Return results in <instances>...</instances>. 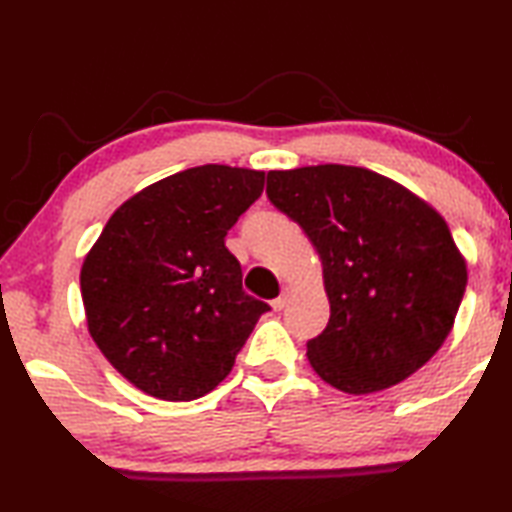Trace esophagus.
<instances>
[{
    "mask_svg": "<svg viewBox=\"0 0 512 512\" xmlns=\"http://www.w3.org/2000/svg\"><path fill=\"white\" fill-rule=\"evenodd\" d=\"M287 300H289V289H284V291H282V296H280V298H275V300L271 302L273 311H282L284 307H287Z\"/></svg>",
    "mask_w": 512,
    "mask_h": 512,
    "instance_id": "1",
    "label": "esophagus"
}]
</instances>
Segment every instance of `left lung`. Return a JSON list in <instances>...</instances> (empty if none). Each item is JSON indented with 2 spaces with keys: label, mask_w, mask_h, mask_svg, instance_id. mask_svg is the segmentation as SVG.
<instances>
[{
  "label": "left lung",
  "mask_w": 512,
  "mask_h": 512,
  "mask_svg": "<svg viewBox=\"0 0 512 512\" xmlns=\"http://www.w3.org/2000/svg\"><path fill=\"white\" fill-rule=\"evenodd\" d=\"M266 194L323 262L332 314L307 343L316 375L366 395L422 368L452 332L467 284L443 216L395 180L345 164L268 171Z\"/></svg>",
  "instance_id": "left-lung-1"
}]
</instances>
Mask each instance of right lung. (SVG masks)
<instances>
[{"label": "right lung", "mask_w": 512, "mask_h": 512, "mask_svg": "<svg viewBox=\"0 0 512 512\" xmlns=\"http://www.w3.org/2000/svg\"><path fill=\"white\" fill-rule=\"evenodd\" d=\"M264 171L203 164L158 180L110 216L81 268L90 336L146 395L189 402L230 375L271 307L241 287L225 235Z\"/></svg>", "instance_id": "obj_1"}]
</instances>
